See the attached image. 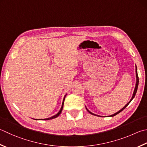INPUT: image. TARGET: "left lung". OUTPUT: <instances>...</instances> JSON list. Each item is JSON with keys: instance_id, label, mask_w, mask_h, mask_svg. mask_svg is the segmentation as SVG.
<instances>
[{"instance_id": "8db88e82", "label": "left lung", "mask_w": 147, "mask_h": 147, "mask_svg": "<svg viewBox=\"0 0 147 147\" xmlns=\"http://www.w3.org/2000/svg\"><path fill=\"white\" fill-rule=\"evenodd\" d=\"M136 87H135V89H134V93H133V95H132V98L131 99V100H130V102H129V103H127L126 105H125V106H124L123 108H122V109H121V110H120V111H119L118 112H117V113H115V114H114V115H111V117H114V116H115V115H117V114H118V113H120L121 111H122L124 109H125V108L127 106H128V105L129 104V103H130V102H131V100H132V99H133L134 98V96H135V95H136V92H137V90H138V84H139V77H138V72H137V68H136ZM86 109H87V111H88V112H89L90 113V114H91V115H95V116H97V115H95V114H93V113H91L90 111L89 110H88V109H87V108H86Z\"/></svg>"}]
</instances>
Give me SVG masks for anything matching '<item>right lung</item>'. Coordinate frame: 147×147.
<instances>
[{"label": "right lung", "mask_w": 147, "mask_h": 147, "mask_svg": "<svg viewBox=\"0 0 147 147\" xmlns=\"http://www.w3.org/2000/svg\"><path fill=\"white\" fill-rule=\"evenodd\" d=\"M65 96H66V95L65 96L64 99H63V104H62V106H61V108L60 111H59V112H58L57 114H56V115H54V116H53V117H51V118H46V119H43V120H51V119H53V118H55L57 117L58 116H59V115L61 114V111H62V110H63V105H64V101H65Z\"/></svg>", "instance_id": "right-lung-1"}]
</instances>
